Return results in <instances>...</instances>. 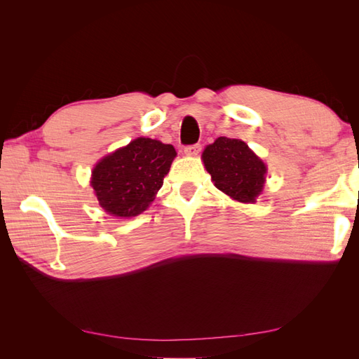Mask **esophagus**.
<instances>
[{
  "instance_id": "obj_1",
  "label": "esophagus",
  "mask_w": 359,
  "mask_h": 359,
  "mask_svg": "<svg viewBox=\"0 0 359 359\" xmlns=\"http://www.w3.org/2000/svg\"><path fill=\"white\" fill-rule=\"evenodd\" d=\"M201 144H193V145H187L186 148H184V153H186L187 156H198L201 153Z\"/></svg>"
}]
</instances>
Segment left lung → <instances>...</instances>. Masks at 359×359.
<instances>
[{
	"mask_svg": "<svg viewBox=\"0 0 359 359\" xmlns=\"http://www.w3.org/2000/svg\"><path fill=\"white\" fill-rule=\"evenodd\" d=\"M215 187L238 202H255L262 191L266 168L243 140L219 137L202 154Z\"/></svg>",
	"mask_w": 359,
	"mask_h": 359,
	"instance_id": "8db88e82",
	"label": "left lung"
}]
</instances>
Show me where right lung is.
Instances as JSON below:
<instances>
[{"label":"right lung","instance_id":"1","mask_svg":"<svg viewBox=\"0 0 359 359\" xmlns=\"http://www.w3.org/2000/svg\"><path fill=\"white\" fill-rule=\"evenodd\" d=\"M177 151L154 139L137 137L99 161L91 186L102 208L116 217L147 210L169 173Z\"/></svg>","mask_w":359,"mask_h":359}]
</instances>
